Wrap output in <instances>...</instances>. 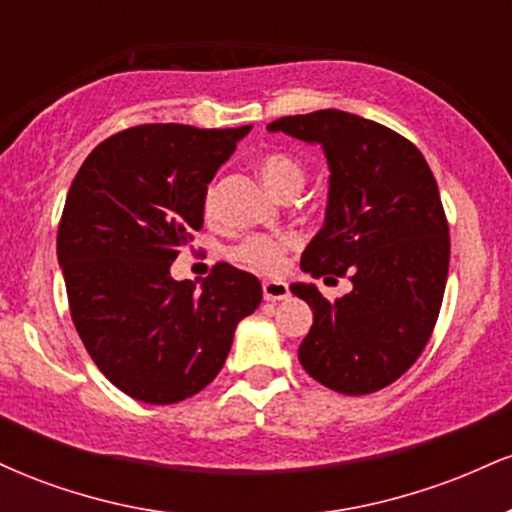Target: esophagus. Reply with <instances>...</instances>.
<instances>
[{
    "mask_svg": "<svg viewBox=\"0 0 512 512\" xmlns=\"http://www.w3.org/2000/svg\"><path fill=\"white\" fill-rule=\"evenodd\" d=\"M262 293L264 301H284V298H289V284H284V281H264Z\"/></svg>",
    "mask_w": 512,
    "mask_h": 512,
    "instance_id": "esophagus-1",
    "label": "esophagus"
}]
</instances>
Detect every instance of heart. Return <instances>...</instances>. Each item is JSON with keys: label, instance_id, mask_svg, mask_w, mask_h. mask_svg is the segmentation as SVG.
<instances>
[{"label": "heart", "instance_id": "1", "mask_svg": "<svg viewBox=\"0 0 512 512\" xmlns=\"http://www.w3.org/2000/svg\"><path fill=\"white\" fill-rule=\"evenodd\" d=\"M257 170H260L264 185L281 197H284L286 192H298L303 187V180H305L303 163L298 161L296 156L286 154V151H269V154H264L260 161H257ZM202 209L207 219H214L216 214L214 185L204 192ZM296 245H298V238L293 236V233H276V236H269V233H255V236L243 238L240 243L233 245V248L228 250V257H231L233 262L243 264V267L255 269V272L276 274L281 267H284L289 250L296 248Z\"/></svg>", "mask_w": 512, "mask_h": 512}]
</instances>
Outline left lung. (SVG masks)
Instances as JSON below:
<instances>
[{"label": "left lung", "instance_id": "obj_1", "mask_svg": "<svg viewBox=\"0 0 512 512\" xmlns=\"http://www.w3.org/2000/svg\"><path fill=\"white\" fill-rule=\"evenodd\" d=\"M267 127L325 149L330 202L301 269L354 284L334 303L313 284L291 286L315 315L298 358L334 392L383 390L426 349L443 303L450 228L438 182L409 139L366 117L317 110Z\"/></svg>", "mask_w": 512, "mask_h": 512}]
</instances>
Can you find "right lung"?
<instances>
[{"mask_svg": "<svg viewBox=\"0 0 512 512\" xmlns=\"http://www.w3.org/2000/svg\"><path fill=\"white\" fill-rule=\"evenodd\" d=\"M250 132L139 125L101 142L69 187L57 260L76 332L98 370L125 395L175 404L204 390L226 363L233 332L255 313V276L216 262L202 289L170 264L204 221V192Z\"/></svg>", "mask_w": 512, "mask_h": 512, "instance_id": "obj_1", "label": "right lung"}]
</instances>
